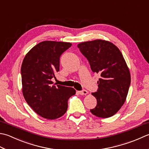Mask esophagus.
I'll return each mask as SVG.
<instances>
[{
    "mask_svg": "<svg viewBox=\"0 0 149 149\" xmlns=\"http://www.w3.org/2000/svg\"><path fill=\"white\" fill-rule=\"evenodd\" d=\"M78 93L80 95H86L88 94V92H87L86 90H81V91H78Z\"/></svg>",
    "mask_w": 149,
    "mask_h": 149,
    "instance_id": "obj_1",
    "label": "esophagus"
}]
</instances>
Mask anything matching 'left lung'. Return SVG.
<instances>
[{"label": "left lung", "instance_id": "1", "mask_svg": "<svg viewBox=\"0 0 149 149\" xmlns=\"http://www.w3.org/2000/svg\"><path fill=\"white\" fill-rule=\"evenodd\" d=\"M77 47L92 72L101 75L97 92L92 94L97 105L90 112L99 118L111 117L124 104L130 85V71L123 55L113 44L101 39L79 43Z\"/></svg>", "mask_w": 149, "mask_h": 149}]
</instances>
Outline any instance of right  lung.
Segmentation results:
<instances>
[{"label": "right lung", "mask_w": 149, "mask_h": 149, "mask_svg": "<svg viewBox=\"0 0 149 149\" xmlns=\"http://www.w3.org/2000/svg\"><path fill=\"white\" fill-rule=\"evenodd\" d=\"M71 46L70 42L42 41L32 48L22 61L23 95L29 106L44 118L63 116L68 99L76 92L71 87L53 85L52 81L59 71L61 55Z\"/></svg>", "instance_id": "add662e5"}]
</instances>
